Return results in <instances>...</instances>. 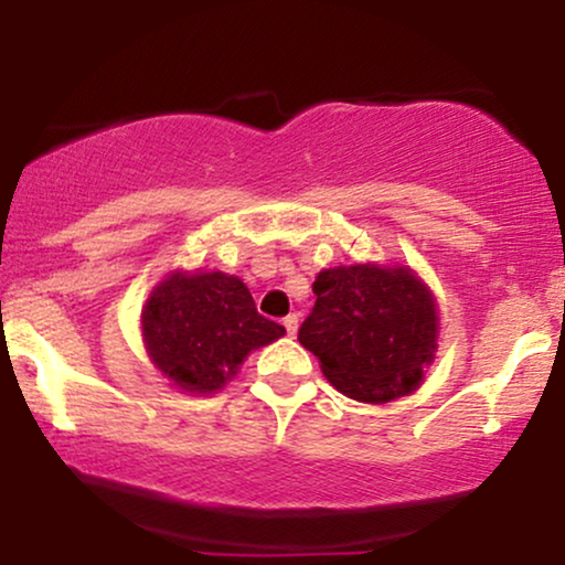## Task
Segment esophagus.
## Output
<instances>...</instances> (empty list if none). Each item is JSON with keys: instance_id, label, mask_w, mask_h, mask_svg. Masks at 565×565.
<instances>
[{"instance_id": "obj_1", "label": "esophagus", "mask_w": 565, "mask_h": 565, "mask_svg": "<svg viewBox=\"0 0 565 565\" xmlns=\"http://www.w3.org/2000/svg\"><path fill=\"white\" fill-rule=\"evenodd\" d=\"M282 323H285V331H288V337H296V331H298V316H296V313L285 316Z\"/></svg>"}]
</instances>
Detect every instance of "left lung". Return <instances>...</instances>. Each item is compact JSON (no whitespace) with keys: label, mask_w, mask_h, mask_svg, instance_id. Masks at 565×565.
<instances>
[{"label":"left lung","mask_w":565,"mask_h":565,"mask_svg":"<svg viewBox=\"0 0 565 565\" xmlns=\"http://www.w3.org/2000/svg\"><path fill=\"white\" fill-rule=\"evenodd\" d=\"M298 342L347 398L388 404L424 383L439 342V303L408 265H339L313 282Z\"/></svg>","instance_id":"1"}]
</instances>
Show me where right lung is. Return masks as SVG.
I'll use <instances>...</instances> for the list:
<instances>
[{"mask_svg": "<svg viewBox=\"0 0 565 565\" xmlns=\"http://www.w3.org/2000/svg\"><path fill=\"white\" fill-rule=\"evenodd\" d=\"M282 334L285 327L257 313L249 288L221 269H174L141 308L146 354L190 396L218 393L254 350Z\"/></svg>", "mask_w": 565, "mask_h": 565, "instance_id": "1", "label": "right lung"}]
</instances>
